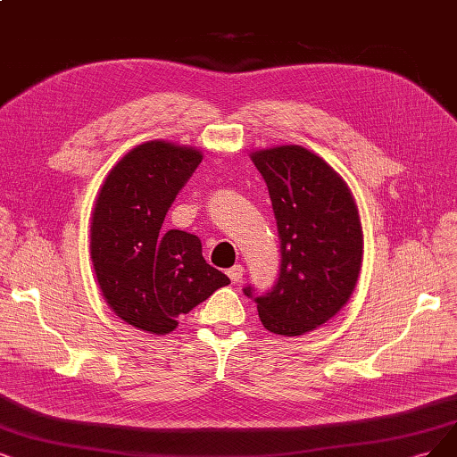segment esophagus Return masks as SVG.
Listing matches in <instances>:
<instances>
[{
  "mask_svg": "<svg viewBox=\"0 0 457 457\" xmlns=\"http://www.w3.org/2000/svg\"><path fill=\"white\" fill-rule=\"evenodd\" d=\"M243 275H245V269H243V265H233L231 269H228V277H229V280H231L233 284L241 282Z\"/></svg>",
  "mask_w": 457,
  "mask_h": 457,
  "instance_id": "esophagus-1",
  "label": "esophagus"
}]
</instances>
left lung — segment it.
Wrapping results in <instances>:
<instances>
[{
    "mask_svg": "<svg viewBox=\"0 0 457 457\" xmlns=\"http://www.w3.org/2000/svg\"><path fill=\"white\" fill-rule=\"evenodd\" d=\"M262 173L280 237V277L273 290L254 297L267 331L297 337L339 312L358 284L363 231L358 205L345 179L299 145L250 154Z\"/></svg>",
    "mask_w": 457,
    "mask_h": 457,
    "instance_id": "left-lung-1",
    "label": "left lung"
}]
</instances>
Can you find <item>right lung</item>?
<instances>
[{"label": "right lung", "mask_w": 457, "mask_h": 457, "mask_svg": "<svg viewBox=\"0 0 457 457\" xmlns=\"http://www.w3.org/2000/svg\"><path fill=\"white\" fill-rule=\"evenodd\" d=\"M201 150L146 141L118 162L96 197L90 226L94 273L111 311L146 333L167 335L229 278L211 267L192 233H160Z\"/></svg>", "instance_id": "add662e5"}]
</instances>
